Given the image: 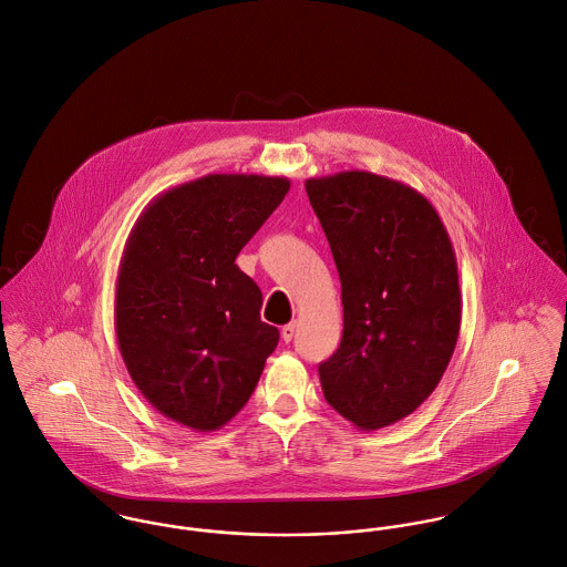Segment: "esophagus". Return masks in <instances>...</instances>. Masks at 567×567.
Listing matches in <instances>:
<instances>
[{
  "label": "esophagus",
  "instance_id": "34e87169",
  "mask_svg": "<svg viewBox=\"0 0 567 567\" xmlns=\"http://www.w3.org/2000/svg\"><path fill=\"white\" fill-rule=\"evenodd\" d=\"M295 338V323H288L281 329V340L284 342H290Z\"/></svg>",
  "mask_w": 567,
  "mask_h": 567
}]
</instances>
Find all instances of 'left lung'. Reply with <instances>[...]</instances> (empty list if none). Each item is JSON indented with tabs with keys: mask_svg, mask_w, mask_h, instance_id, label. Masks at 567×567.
Here are the masks:
<instances>
[{
	"mask_svg": "<svg viewBox=\"0 0 567 567\" xmlns=\"http://www.w3.org/2000/svg\"><path fill=\"white\" fill-rule=\"evenodd\" d=\"M331 248L342 338L319 364L324 400L360 430L414 412L441 382L461 331L458 266L432 203L364 169L308 178Z\"/></svg>",
	"mask_w": 567,
	"mask_h": 567,
	"instance_id": "left-lung-1",
	"label": "left lung"
}]
</instances>
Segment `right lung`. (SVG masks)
I'll list each match as a JSON object with an SVG mask.
<instances>
[{"label": "right lung", "mask_w": 567, "mask_h": 567, "mask_svg": "<svg viewBox=\"0 0 567 567\" xmlns=\"http://www.w3.org/2000/svg\"><path fill=\"white\" fill-rule=\"evenodd\" d=\"M290 189L286 176L207 174L137 218L115 281V333L140 393L163 416L220 430L252 395L279 331L238 252Z\"/></svg>", "instance_id": "1"}]
</instances>
